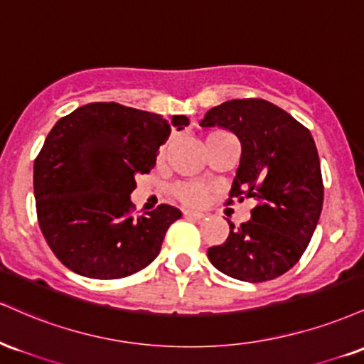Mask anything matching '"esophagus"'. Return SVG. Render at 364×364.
I'll list each match as a JSON object with an SVG mask.
<instances>
[{"mask_svg": "<svg viewBox=\"0 0 364 364\" xmlns=\"http://www.w3.org/2000/svg\"><path fill=\"white\" fill-rule=\"evenodd\" d=\"M183 215H186L187 218H194V220H200V218H204V213L192 211V209H186V211H183Z\"/></svg>", "mask_w": 364, "mask_h": 364, "instance_id": "1", "label": "esophagus"}]
</instances>
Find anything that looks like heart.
I'll return each mask as SVG.
<instances>
[{
    "label": "heart",
    "instance_id": "heart-1",
    "mask_svg": "<svg viewBox=\"0 0 364 364\" xmlns=\"http://www.w3.org/2000/svg\"><path fill=\"white\" fill-rule=\"evenodd\" d=\"M221 134H226V132H209V134H206V138H204V143ZM173 196L178 200H182L183 204H189V206H203L209 198V187L200 182H181L173 187Z\"/></svg>",
    "mask_w": 364,
    "mask_h": 364
}]
</instances>
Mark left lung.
<instances>
[{"label": "left lung", "mask_w": 364, "mask_h": 364, "mask_svg": "<svg viewBox=\"0 0 364 364\" xmlns=\"http://www.w3.org/2000/svg\"><path fill=\"white\" fill-rule=\"evenodd\" d=\"M200 126H220L237 136L242 156L230 198L257 203L247 223L228 221V238L208 250L209 260L247 283L279 277L300 260L322 213V172L310 131L262 98L213 107Z\"/></svg>", "instance_id": "8db88e82"}]
</instances>
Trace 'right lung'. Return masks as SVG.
I'll return each mask as SVG.
<instances>
[{"instance_id": "right-lung-1", "label": "right lung", "mask_w": 364, "mask_h": 364, "mask_svg": "<svg viewBox=\"0 0 364 364\" xmlns=\"http://www.w3.org/2000/svg\"><path fill=\"white\" fill-rule=\"evenodd\" d=\"M189 126L115 102L78 107L55 122L33 164L38 226L68 269L92 279L134 274L160 254L168 226L182 216L160 204L134 216L136 177L149 173L156 151Z\"/></svg>"}]
</instances>
